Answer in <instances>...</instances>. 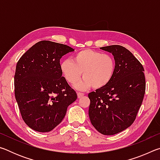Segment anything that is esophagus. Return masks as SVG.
<instances>
[{
  "mask_svg": "<svg viewBox=\"0 0 160 160\" xmlns=\"http://www.w3.org/2000/svg\"><path fill=\"white\" fill-rule=\"evenodd\" d=\"M84 94H85L81 93V92H78V98H81V97L84 96Z\"/></svg>",
  "mask_w": 160,
  "mask_h": 160,
  "instance_id": "obj_1",
  "label": "esophagus"
}]
</instances>
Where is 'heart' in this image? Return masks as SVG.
I'll use <instances>...</instances> for the list:
<instances>
[{"label":"heart","instance_id":"heart-1","mask_svg":"<svg viewBox=\"0 0 160 160\" xmlns=\"http://www.w3.org/2000/svg\"><path fill=\"white\" fill-rule=\"evenodd\" d=\"M60 70L68 82L76 83L82 76V81L75 85L79 90L102 89L112 81L116 71V61L112 55L92 49H83L72 56V61L61 62Z\"/></svg>","mask_w":160,"mask_h":160}]
</instances>
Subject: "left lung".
I'll return each mask as SVG.
<instances>
[{"label": "left lung", "instance_id": "left-lung-1", "mask_svg": "<svg viewBox=\"0 0 160 160\" xmlns=\"http://www.w3.org/2000/svg\"><path fill=\"white\" fill-rule=\"evenodd\" d=\"M112 53L116 71L109 85L89 93V117L100 133H118L134 122L145 92L144 68L131 51L120 45L100 48Z\"/></svg>", "mask_w": 160, "mask_h": 160}]
</instances>
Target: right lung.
<instances>
[{"label":"right lung","mask_w":160,"mask_h":160,"mask_svg":"<svg viewBox=\"0 0 160 160\" xmlns=\"http://www.w3.org/2000/svg\"><path fill=\"white\" fill-rule=\"evenodd\" d=\"M74 49L50 41L37 42L16 66L15 96L22 118L29 128L49 132L60 123L77 99L60 70V59Z\"/></svg>","instance_id":"right-lung-1"}]
</instances>
